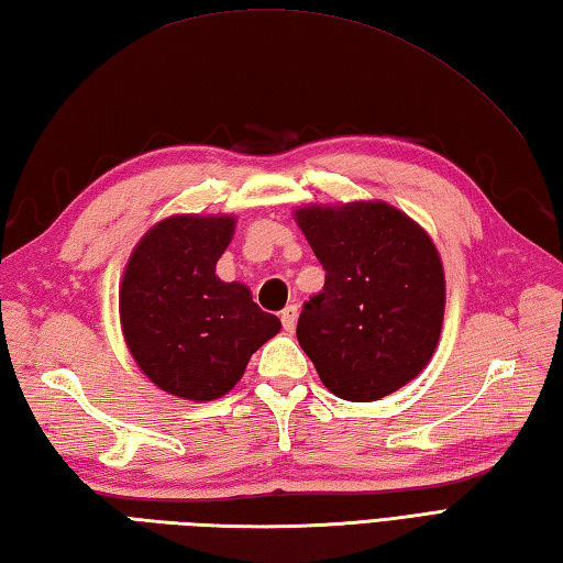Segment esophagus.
<instances>
[{"label": "esophagus", "instance_id": "1", "mask_svg": "<svg viewBox=\"0 0 563 563\" xmlns=\"http://www.w3.org/2000/svg\"><path fill=\"white\" fill-rule=\"evenodd\" d=\"M297 317H300V309H297V305H288L280 312V321H283V329L292 333L295 327H297Z\"/></svg>", "mask_w": 563, "mask_h": 563}]
</instances>
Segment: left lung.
Instances as JSON below:
<instances>
[{
    "label": "left lung",
    "mask_w": 563,
    "mask_h": 563,
    "mask_svg": "<svg viewBox=\"0 0 563 563\" xmlns=\"http://www.w3.org/2000/svg\"><path fill=\"white\" fill-rule=\"evenodd\" d=\"M297 222L327 271L302 305L297 341L336 397H387L421 373L440 339L445 278L433 242L385 202L302 208Z\"/></svg>",
    "instance_id": "left-lung-1"
}]
</instances>
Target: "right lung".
Here are the masks:
<instances>
[{"label":"right lung","instance_id":"add662e5","mask_svg":"<svg viewBox=\"0 0 563 563\" xmlns=\"http://www.w3.org/2000/svg\"><path fill=\"white\" fill-rule=\"evenodd\" d=\"M232 232V218L178 214L145 234L125 268L128 349L142 373L176 397H222L280 331V319L263 312L244 285L214 275Z\"/></svg>","mask_w":563,"mask_h":563}]
</instances>
